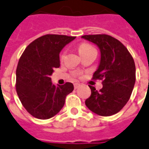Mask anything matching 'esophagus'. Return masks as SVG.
Here are the masks:
<instances>
[{"label": "esophagus", "mask_w": 149, "mask_h": 149, "mask_svg": "<svg viewBox=\"0 0 149 149\" xmlns=\"http://www.w3.org/2000/svg\"><path fill=\"white\" fill-rule=\"evenodd\" d=\"M81 85L79 84H74V89H77V88H79V87H80Z\"/></svg>", "instance_id": "1"}]
</instances>
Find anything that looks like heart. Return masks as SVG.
<instances>
[{
    "mask_svg": "<svg viewBox=\"0 0 149 149\" xmlns=\"http://www.w3.org/2000/svg\"><path fill=\"white\" fill-rule=\"evenodd\" d=\"M92 49H95L93 47H92V45H89V44H82V45H79V53H84L85 52H88L89 50H92ZM65 53H63L61 55V58L62 59L63 57H64Z\"/></svg>",
    "mask_w": 149,
    "mask_h": 149,
    "instance_id": "obj_1",
    "label": "heart"
}]
</instances>
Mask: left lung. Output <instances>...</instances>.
<instances>
[{"label":"left lung","instance_id":"obj_1","mask_svg":"<svg viewBox=\"0 0 149 149\" xmlns=\"http://www.w3.org/2000/svg\"><path fill=\"white\" fill-rule=\"evenodd\" d=\"M82 38L96 44L100 50V61L92 79L102 80L97 91L90 86L87 107L100 116H111L123 109L130 99L135 83V65L127 49L115 38L105 34L85 35Z\"/></svg>","mask_w":149,"mask_h":149}]
</instances>
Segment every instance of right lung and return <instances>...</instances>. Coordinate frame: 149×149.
<instances>
[{
    "label": "right lung",
    "instance_id": "1",
    "mask_svg": "<svg viewBox=\"0 0 149 149\" xmlns=\"http://www.w3.org/2000/svg\"><path fill=\"white\" fill-rule=\"evenodd\" d=\"M75 36L48 34L30 44L16 70V91L26 110L39 119H49L64 106L66 96L74 90L71 83L55 86L50 75L60 66L59 53Z\"/></svg>",
    "mask_w": 149,
    "mask_h": 149
}]
</instances>
